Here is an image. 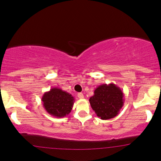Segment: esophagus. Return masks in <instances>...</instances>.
<instances>
[{
    "label": "esophagus",
    "instance_id": "esophagus-1",
    "mask_svg": "<svg viewBox=\"0 0 161 161\" xmlns=\"http://www.w3.org/2000/svg\"><path fill=\"white\" fill-rule=\"evenodd\" d=\"M77 96H78L79 98H84V95H83V93H79L77 94Z\"/></svg>",
    "mask_w": 161,
    "mask_h": 161
}]
</instances>
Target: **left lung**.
<instances>
[{
	"instance_id": "left-lung-1",
	"label": "left lung",
	"mask_w": 161,
	"mask_h": 161,
	"mask_svg": "<svg viewBox=\"0 0 161 161\" xmlns=\"http://www.w3.org/2000/svg\"><path fill=\"white\" fill-rule=\"evenodd\" d=\"M90 98L91 106L96 115L102 120L116 116L124 105V93L119 87L113 83L102 84L94 91Z\"/></svg>"
}]
</instances>
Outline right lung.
<instances>
[{
    "instance_id": "right-lung-1",
    "label": "right lung",
    "mask_w": 161,
    "mask_h": 161,
    "mask_svg": "<svg viewBox=\"0 0 161 161\" xmlns=\"http://www.w3.org/2000/svg\"><path fill=\"white\" fill-rule=\"evenodd\" d=\"M41 100L46 112L57 118L68 115L74 104V98L71 94L57 87L46 92Z\"/></svg>"
}]
</instances>
